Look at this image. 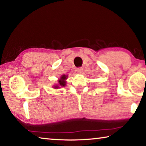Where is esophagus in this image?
Masks as SVG:
<instances>
[{
	"instance_id": "1",
	"label": "esophagus",
	"mask_w": 146,
	"mask_h": 146,
	"mask_svg": "<svg viewBox=\"0 0 146 146\" xmlns=\"http://www.w3.org/2000/svg\"><path fill=\"white\" fill-rule=\"evenodd\" d=\"M76 71L78 73H82L83 71V69H82V68H76Z\"/></svg>"
}]
</instances>
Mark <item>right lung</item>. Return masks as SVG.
<instances>
[{
    "mask_svg": "<svg viewBox=\"0 0 146 146\" xmlns=\"http://www.w3.org/2000/svg\"><path fill=\"white\" fill-rule=\"evenodd\" d=\"M68 76H66V75H63L62 76V77L60 78V80L58 81L59 82V84H60L61 86H66V81L65 80L66 78H67ZM58 86H55V88H58Z\"/></svg>",
    "mask_w": 146,
    "mask_h": 146,
    "instance_id": "right-lung-1",
    "label": "right lung"
}]
</instances>
